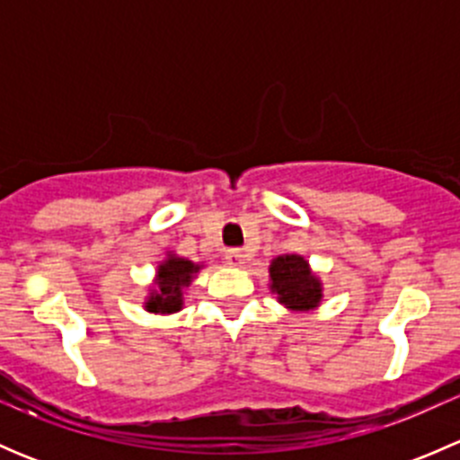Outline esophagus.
<instances>
[{
	"label": "esophagus",
	"mask_w": 460,
	"mask_h": 460,
	"mask_svg": "<svg viewBox=\"0 0 460 460\" xmlns=\"http://www.w3.org/2000/svg\"><path fill=\"white\" fill-rule=\"evenodd\" d=\"M225 260H226V264H229V267H243L244 264V253L240 252V249H229V252L225 253Z\"/></svg>",
	"instance_id": "34e87169"
}]
</instances>
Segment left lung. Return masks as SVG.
I'll list each match as a JSON object with an SVG mask.
<instances>
[{
	"instance_id": "8db88e82",
	"label": "left lung",
	"mask_w": 460,
	"mask_h": 460,
	"mask_svg": "<svg viewBox=\"0 0 460 460\" xmlns=\"http://www.w3.org/2000/svg\"><path fill=\"white\" fill-rule=\"evenodd\" d=\"M269 289L289 312H312L323 300V282L298 253L278 256L269 264Z\"/></svg>"
}]
</instances>
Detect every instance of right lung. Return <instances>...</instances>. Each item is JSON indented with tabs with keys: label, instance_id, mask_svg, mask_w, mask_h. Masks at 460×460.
Masks as SVG:
<instances>
[{
	"label": "right lung",
	"instance_id": "1",
	"mask_svg": "<svg viewBox=\"0 0 460 460\" xmlns=\"http://www.w3.org/2000/svg\"><path fill=\"white\" fill-rule=\"evenodd\" d=\"M202 264L191 262L187 258H178L169 253L166 260L157 264L155 287L148 294L146 312L151 314H175L184 305V289L193 282L196 273L200 271Z\"/></svg>",
	"mask_w": 460,
	"mask_h": 460
}]
</instances>
